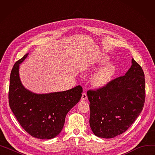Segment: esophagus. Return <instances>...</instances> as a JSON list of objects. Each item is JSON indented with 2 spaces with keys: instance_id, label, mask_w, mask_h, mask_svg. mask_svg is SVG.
I'll return each mask as SVG.
<instances>
[{
  "instance_id": "1",
  "label": "esophagus",
  "mask_w": 155,
  "mask_h": 155,
  "mask_svg": "<svg viewBox=\"0 0 155 155\" xmlns=\"http://www.w3.org/2000/svg\"><path fill=\"white\" fill-rule=\"evenodd\" d=\"M87 99V94L85 92H84L82 94V101H85Z\"/></svg>"
}]
</instances>
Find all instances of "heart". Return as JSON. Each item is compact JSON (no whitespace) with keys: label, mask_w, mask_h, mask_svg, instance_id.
<instances>
[{"label":"heart","mask_w":155,"mask_h":155,"mask_svg":"<svg viewBox=\"0 0 155 155\" xmlns=\"http://www.w3.org/2000/svg\"><path fill=\"white\" fill-rule=\"evenodd\" d=\"M109 60L108 57L106 56H102L99 60L97 61L91 67H88L86 70L91 71V70H95L101 65L107 62ZM115 67L112 64H107L105 67L97 71L93 75L91 83L95 87H102L105 86L111 80L114 73L115 72Z\"/></svg>","instance_id":"b5f03b06"}]
</instances>
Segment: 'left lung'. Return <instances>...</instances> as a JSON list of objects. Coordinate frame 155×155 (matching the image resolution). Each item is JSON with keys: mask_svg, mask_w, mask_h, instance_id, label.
<instances>
[{"mask_svg": "<svg viewBox=\"0 0 155 155\" xmlns=\"http://www.w3.org/2000/svg\"><path fill=\"white\" fill-rule=\"evenodd\" d=\"M145 78L133 58L125 75L96 91H87L91 128L99 137L112 138L124 133L141 112L145 101Z\"/></svg>", "mask_w": 155, "mask_h": 155, "instance_id": "obj_1", "label": "left lung"}]
</instances>
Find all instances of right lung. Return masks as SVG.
<instances>
[{"instance_id": "add662e5", "label": "right lung", "mask_w": 155, "mask_h": 155, "mask_svg": "<svg viewBox=\"0 0 155 155\" xmlns=\"http://www.w3.org/2000/svg\"><path fill=\"white\" fill-rule=\"evenodd\" d=\"M28 53L16 62L10 76L9 103L22 127L38 139L50 140L58 136L65 117L82 97V87L78 85L70 90L37 94L24 87L20 80L19 64Z\"/></svg>"}]
</instances>
